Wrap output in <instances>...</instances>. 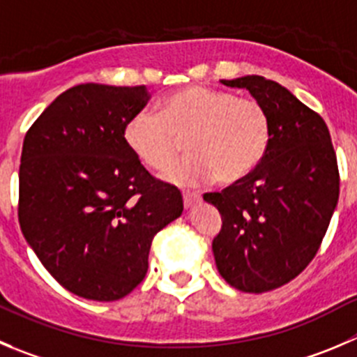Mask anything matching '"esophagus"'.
Returning a JSON list of instances; mask_svg holds the SVG:
<instances>
[{"label":"esophagus","instance_id":"34e87169","mask_svg":"<svg viewBox=\"0 0 357 357\" xmlns=\"http://www.w3.org/2000/svg\"><path fill=\"white\" fill-rule=\"evenodd\" d=\"M202 199V196L196 195V192H184V205L185 208H191L192 205H196V203Z\"/></svg>","mask_w":357,"mask_h":357}]
</instances>
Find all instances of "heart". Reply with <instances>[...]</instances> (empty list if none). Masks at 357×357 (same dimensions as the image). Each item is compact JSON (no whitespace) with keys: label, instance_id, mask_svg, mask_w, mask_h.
<instances>
[{"label":"heart","instance_id":"1","mask_svg":"<svg viewBox=\"0 0 357 357\" xmlns=\"http://www.w3.org/2000/svg\"><path fill=\"white\" fill-rule=\"evenodd\" d=\"M270 117L259 101L226 91L189 86L159 103L158 114L140 110L126 122V145L152 172L175 162L185 140L189 158L165 175L175 185H202L217 178L235 184L249 175L270 144Z\"/></svg>","mask_w":357,"mask_h":357}]
</instances>
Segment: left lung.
<instances>
[{
	"label": "left lung",
	"instance_id": "obj_1",
	"mask_svg": "<svg viewBox=\"0 0 357 357\" xmlns=\"http://www.w3.org/2000/svg\"><path fill=\"white\" fill-rule=\"evenodd\" d=\"M247 89L270 117V144L242 181L203 199L219 210L217 270L243 293L277 289L301 273L321 247L340 195L328 126L291 91L259 75L220 80Z\"/></svg>",
	"mask_w": 357,
	"mask_h": 357
}]
</instances>
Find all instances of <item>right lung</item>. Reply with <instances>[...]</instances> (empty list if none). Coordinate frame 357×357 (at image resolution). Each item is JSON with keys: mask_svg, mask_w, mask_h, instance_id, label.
Returning <instances> with one entry per match:
<instances>
[{"mask_svg": "<svg viewBox=\"0 0 357 357\" xmlns=\"http://www.w3.org/2000/svg\"><path fill=\"white\" fill-rule=\"evenodd\" d=\"M147 87L80 84L26 133L19 222L43 266L70 293L115 301L144 280L154 236L182 215L175 185L155 181L126 145Z\"/></svg>", "mask_w": 357, "mask_h": 357, "instance_id": "obj_1", "label": "right lung"}]
</instances>
